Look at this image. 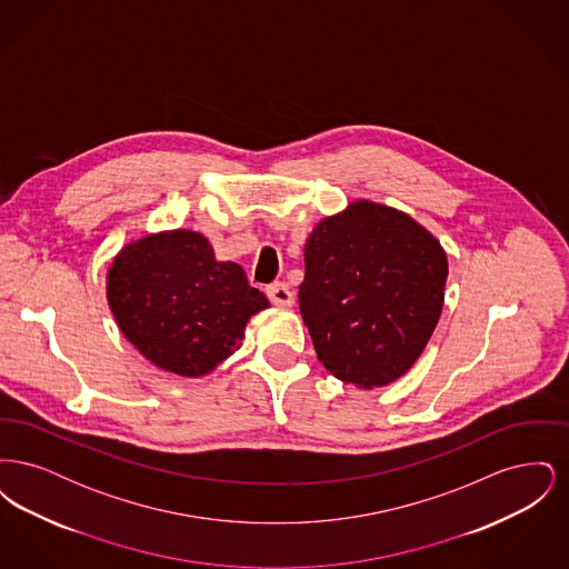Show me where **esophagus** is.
Returning a JSON list of instances; mask_svg holds the SVG:
<instances>
[{
  "label": "esophagus",
  "mask_w": 569,
  "mask_h": 569,
  "mask_svg": "<svg viewBox=\"0 0 569 569\" xmlns=\"http://www.w3.org/2000/svg\"><path fill=\"white\" fill-rule=\"evenodd\" d=\"M267 297L271 298V302L279 305V307H290L295 302V295L288 288V283L283 281H274L267 288Z\"/></svg>",
  "instance_id": "1"
}]
</instances>
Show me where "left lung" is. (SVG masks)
Wrapping results in <instances>:
<instances>
[{"label":"left lung","instance_id":"obj_1","mask_svg":"<svg viewBox=\"0 0 569 569\" xmlns=\"http://www.w3.org/2000/svg\"><path fill=\"white\" fill-rule=\"evenodd\" d=\"M446 277L441 244L406 213L360 200L326 217L307 239L298 286L318 360L362 388L401 378L433 335Z\"/></svg>","mask_w":569,"mask_h":569}]
</instances>
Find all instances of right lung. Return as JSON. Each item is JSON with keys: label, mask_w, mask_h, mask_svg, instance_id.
I'll use <instances>...</instances> for the list:
<instances>
[{"label": "right lung", "mask_w": 569, "mask_h": 569, "mask_svg": "<svg viewBox=\"0 0 569 569\" xmlns=\"http://www.w3.org/2000/svg\"><path fill=\"white\" fill-rule=\"evenodd\" d=\"M109 305L128 341L163 371L200 378L241 346L247 320L269 307L234 262L191 230L123 247L109 271Z\"/></svg>", "instance_id": "right-lung-1"}]
</instances>
